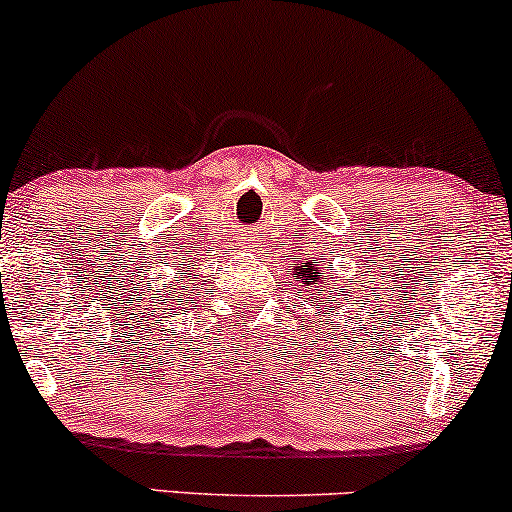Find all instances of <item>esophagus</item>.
Wrapping results in <instances>:
<instances>
[{
    "label": "esophagus",
    "mask_w": 512,
    "mask_h": 512,
    "mask_svg": "<svg viewBox=\"0 0 512 512\" xmlns=\"http://www.w3.org/2000/svg\"><path fill=\"white\" fill-rule=\"evenodd\" d=\"M241 244H244V241H241Z\"/></svg>",
    "instance_id": "esophagus-1"
}]
</instances>
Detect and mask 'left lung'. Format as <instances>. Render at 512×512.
I'll return each instance as SVG.
<instances>
[{
  "instance_id": "obj_1",
  "label": "left lung",
  "mask_w": 512,
  "mask_h": 512,
  "mask_svg": "<svg viewBox=\"0 0 512 512\" xmlns=\"http://www.w3.org/2000/svg\"><path fill=\"white\" fill-rule=\"evenodd\" d=\"M292 278H302V283H307V285L319 283L317 273H314V263H304V266H297L295 273H292Z\"/></svg>"
}]
</instances>
